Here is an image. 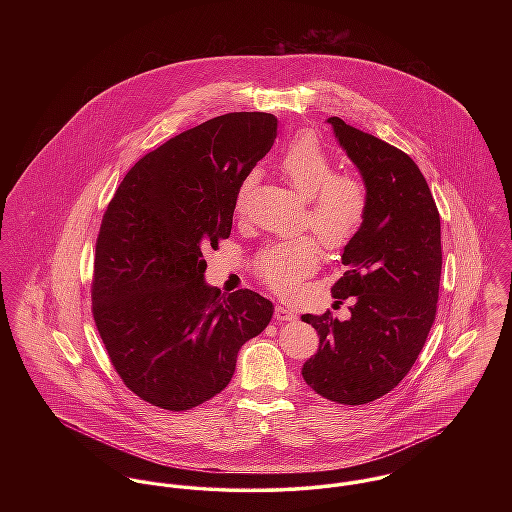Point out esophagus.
<instances>
[{
	"mask_svg": "<svg viewBox=\"0 0 512 512\" xmlns=\"http://www.w3.org/2000/svg\"><path fill=\"white\" fill-rule=\"evenodd\" d=\"M274 317H276V321H293V319H295V313H293L290 307H286V305L278 303V305H276V313H274Z\"/></svg>",
	"mask_w": 512,
	"mask_h": 512,
	"instance_id": "obj_1",
	"label": "esophagus"
}]
</instances>
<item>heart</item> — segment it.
Listing matches in <instances>:
<instances>
[{
	"label": "heart",
	"instance_id": "1",
	"mask_svg": "<svg viewBox=\"0 0 512 512\" xmlns=\"http://www.w3.org/2000/svg\"><path fill=\"white\" fill-rule=\"evenodd\" d=\"M282 171L305 199V224L321 242L335 250L351 242L365 219V185L351 175H335L333 157L311 136H299L282 155ZM254 183L248 175L236 193V211H242ZM317 268V246L309 238L278 242L256 258L260 278L276 293H292Z\"/></svg>",
	"mask_w": 512,
	"mask_h": 512
}]
</instances>
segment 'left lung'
Wrapping results in <instances>:
<instances>
[{"instance_id":"8db88e82","label":"left lung","mask_w":512,"mask_h":512,"mask_svg":"<svg viewBox=\"0 0 512 512\" xmlns=\"http://www.w3.org/2000/svg\"><path fill=\"white\" fill-rule=\"evenodd\" d=\"M337 144L359 169L365 219L343 248L345 274L331 288L351 299V317L301 315L319 349L303 380L339 404H368L390 392L416 363L436 319L441 226L432 191L410 155L341 118H327Z\"/></svg>"}]
</instances>
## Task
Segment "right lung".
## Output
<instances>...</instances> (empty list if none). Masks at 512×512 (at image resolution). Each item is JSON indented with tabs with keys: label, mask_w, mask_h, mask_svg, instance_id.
Here are the masks:
<instances>
[{
	"label": "right lung",
	"mask_w": 512,
	"mask_h": 512,
	"mask_svg": "<svg viewBox=\"0 0 512 512\" xmlns=\"http://www.w3.org/2000/svg\"><path fill=\"white\" fill-rule=\"evenodd\" d=\"M276 136L274 114L213 118L142 157L104 213L94 321L124 384L153 406L181 412L217 396L272 319L260 293L207 286L203 252L230 236L236 193Z\"/></svg>",
	"instance_id": "add662e5"
}]
</instances>
